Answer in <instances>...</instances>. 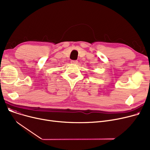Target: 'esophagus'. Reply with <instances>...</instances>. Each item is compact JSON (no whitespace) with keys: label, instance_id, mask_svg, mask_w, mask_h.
Instances as JSON below:
<instances>
[{"label":"esophagus","instance_id":"34e87169","mask_svg":"<svg viewBox=\"0 0 150 150\" xmlns=\"http://www.w3.org/2000/svg\"><path fill=\"white\" fill-rule=\"evenodd\" d=\"M71 63H72V64H78V61H76V60H72V61H71Z\"/></svg>","mask_w":150,"mask_h":150}]
</instances>
